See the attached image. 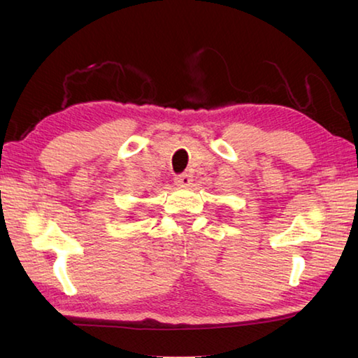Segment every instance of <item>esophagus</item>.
Returning a JSON list of instances; mask_svg holds the SVG:
<instances>
[{"label": "esophagus", "instance_id": "obj_1", "mask_svg": "<svg viewBox=\"0 0 358 358\" xmlns=\"http://www.w3.org/2000/svg\"><path fill=\"white\" fill-rule=\"evenodd\" d=\"M191 181H192V177L189 173H181L175 177V183H177L178 186H189Z\"/></svg>", "mask_w": 358, "mask_h": 358}]
</instances>
